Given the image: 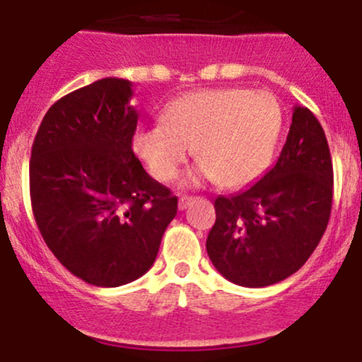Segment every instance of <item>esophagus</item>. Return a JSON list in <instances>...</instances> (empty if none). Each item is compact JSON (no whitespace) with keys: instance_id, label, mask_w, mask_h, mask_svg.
Masks as SVG:
<instances>
[{"instance_id":"34e87169","label":"esophagus","mask_w":362,"mask_h":362,"mask_svg":"<svg viewBox=\"0 0 362 362\" xmlns=\"http://www.w3.org/2000/svg\"><path fill=\"white\" fill-rule=\"evenodd\" d=\"M191 200H192L191 197H180V200H178V209H180V211L187 209V205L191 204Z\"/></svg>"}]
</instances>
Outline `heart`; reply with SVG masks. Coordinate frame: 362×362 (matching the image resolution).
<instances>
[{
	"label": "heart",
	"mask_w": 362,
	"mask_h": 362,
	"mask_svg": "<svg viewBox=\"0 0 362 362\" xmlns=\"http://www.w3.org/2000/svg\"><path fill=\"white\" fill-rule=\"evenodd\" d=\"M282 124L279 101L264 90H197L171 101L162 123L135 132L132 148L160 182L177 177L192 146L198 164L187 182L218 180L221 187H243L266 171Z\"/></svg>",
	"instance_id": "b5f03b06"
}]
</instances>
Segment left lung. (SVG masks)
Masks as SVG:
<instances>
[{
    "label": "left lung",
    "mask_w": 362,
    "mask_h": 362,
    "mask_svg": "<svg viewBox=\"0 0 362 362\" xmlns=\"http://www.w3.org/2000/svg\"><path fill=\"white\" fill-rule=\"evenodd\" d=\"M332 184L325 132L296 105L276 164L245 191L216 198L207 238L214 268L245 288H266L298 272L327 228Z\"/></svg>",
    "instance_id": "obj_1"
}]
</instances>
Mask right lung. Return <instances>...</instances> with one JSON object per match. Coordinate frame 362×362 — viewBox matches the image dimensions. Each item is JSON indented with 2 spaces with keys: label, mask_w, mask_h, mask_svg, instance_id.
Instances as JSON below:
<instances>
[{
  "label": "right lung",
  "mask_w": 362,
  "mask_h": 362,
  "mask_svg": "<svg viewBox=\"0 0 362 362\" xmlns=\"http://www.w3.org/2000/svg\"><path fill=\"white\" fill-rule=\"evenodd\" d=\"M132 86L101 78L60 98L30 158V197L44 241L60 264L100 288L143 276L177 216V197L132 150L139 116Z\"/></svg>",
  "instance_id": "right-lung-1"
}]
</instances>
